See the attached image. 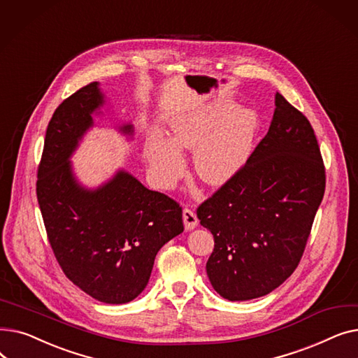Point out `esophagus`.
<instances>
[{
	"label": "esophagus",
	"instance_id": "1",
	"mask_svg": "<svg viewBox=\"0 0 358 358\" xmlns=\"http://www.w3.org/2000/svg\"><path fill=\"white\" fill-rule=\"evenodd\" d=\"M182 220H184V227H185L187 231L194 229L197 224H199V219H197L196 213L192 209H189V208H185L182 210Z\"/></svg>",
	"mask_w": 358,
	"mask_h": 358
}]
</instances>
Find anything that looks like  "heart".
<instances>
[{
	"label": "heart",
	"instance_id": "obj_1",
	"mask_svg": "<svg viewBox=\"0 0 358 358\" xmlns=\"http://www.w3.org/2000/svg\"><path fill=\"white\" fill-rule=\"evenodd\" d=\"M215 104L184 115L171 123L169 141L150 136L143 154L150 174L162 187H171L184 171L180 150H194V171L208 185L232 180L251 157L258 116L251 108Z\"/></svg>",
	"mask_w": 358,
	"mask_h": 358
}]
</instances>
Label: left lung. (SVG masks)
Listing matches in <instances>:
<instances>
[{
	"mask_svg": "<svg viewBox=\"0 0 358 358\" xmlns=\"http://www.w3.org/2000/svg\"><path fill=\"white\" fill-rule=\"evenodd\" d=\"M324 193L315 131L277 92L267 135L241 171L197 208L215 238L206 264L213 289L239 302L283 285L303 255Z\"/></svg>",
	"mask_w": 358,
	"mask_h": 358,
	"instance_id": "obj_1",
	"label": "left lung"
}]
</instances>
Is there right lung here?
<instances>
[{
    "label": "right lung",
    "instance_id": "1",
    "mask_svg": "<svg viewBox=\"0 0 358 358\" xmlns=\"http://www.w3.org/2000/svg\"><path fill=\"white\" fill-rule=\"evenodd\" d=\"M103 103L99 83H91L55 110L37 168L36 194L65 275L100 302L120 305L143 292L158 251L184 231L182 209L123 169L94 190L73 177L69 158ZM120 130L134 131L131 124Z\"/></svg>",
    "mask_w": 358,
    "mask_h": 358
}]
</instances>
